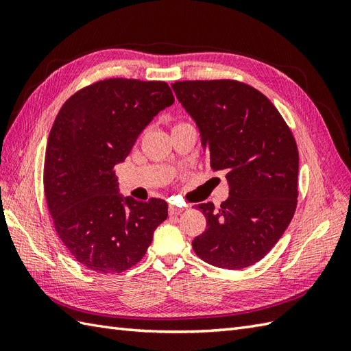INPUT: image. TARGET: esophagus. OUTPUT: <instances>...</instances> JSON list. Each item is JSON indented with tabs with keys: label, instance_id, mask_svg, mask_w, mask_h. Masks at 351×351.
<instances>
[{
	"label": "esophagus",
	"instance_id": "esophagus-1",
	"mask_svg": "<svg viewBox=\"0 0 351 351\" xmlns=\"http://www.w3.org/2000/svg\"><path fill=\"white\" fill-rule=\"evenodd\" d=\"M184 210L183 206H176V205H169L168 206V214L169 215H180Z\"/></svg>",
	"mask_w": 351,
	"mask_h": 351
}]
</instances>
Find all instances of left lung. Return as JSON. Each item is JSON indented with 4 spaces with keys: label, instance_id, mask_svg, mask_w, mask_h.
<instances>
[{
    "label": "left lung",
    "instance_id": "1",
    "mask_svg": "<svg viewBox=\"0 0 351 351\" xmlns=\"http://www.w3.org/2000/svg\"><path fill=\"white\" fill-rule=\"evenodd\" d=\"M192 117L214 171H226L230 196L196 208L206 230L192 244L197 256L224 269L259 262L289 227L297 206L299 151L278 110L259 90L234 80L171 84Z\"/></svg>",
    "mask_w": 351,
    "mask_h": 351
}]
</instances>
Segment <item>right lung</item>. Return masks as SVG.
Instances as JSON below:
<instances>
[{"instance_id":"right-lung-1","label":"right lung","mask_w":351,"mask_h":351,"mask_svg":"<svg viewBox=\"0 0 351 351\" xmlns=\"http://www.w3.org/2000/svg\"><path fill=\"white\" fill-rule=\"evenodd\" d=\"M173 102L165 82L107 79L61 107L48 136L44 190L57 234L84 268L102 274L132 268L167 219L165 200L120 195L114 167Z\"/></svg>"}]
</instances>
